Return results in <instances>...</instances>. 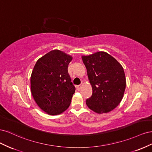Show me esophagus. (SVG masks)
Returning a JSON list of instances; mask_svg holds the SVG:
<instances>
[{
	"mask_svg": "<svg viewBox=\"0 0 152 152\" xmlns=\"http://www.w3.org/2000/svg\"><path fill=\"white\" fill-rule=\"evenodd\" d=\"M82 84H80V85H79V86H77V90H80V89L82 88Z\"/></svg>",
	"mask_w": 152,
	"mask_h": 152,
	"instance_id": "34e87169",
	"label": "esophagus"
}]
</instances>
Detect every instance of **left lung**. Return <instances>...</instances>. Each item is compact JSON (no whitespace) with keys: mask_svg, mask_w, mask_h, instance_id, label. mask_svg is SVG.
I'll return each mask as SVG.
<instances>
[{"mask_svg":"<svg viewBox=\"0 0 152 152\" xmlns=\"http://www.w3.org/2000/svg\"><path fill=\"white\" fill-rule=\"evenodd\" d=\"M93 94L86 104L94 112L108 113L120 104L126 86L124 68L115 58L104 51L82 56Z\"/></svg>","mask_w":152,"mask_h":152,"instance_id":"1","label":"left lung"}]
</instances>
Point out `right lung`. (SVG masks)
<instances>
[{
    "label": "right lung",
    "instance_id": "add662e5",
    "mask_svg": "<svg viewBox=\"0 0 152 152\" xmlns=\"http://www.w3.org/2000/svg\"><path fill=\"white\" fill-rule=\"evenodd\" d=\"M72 56L52 50L36 62L30 77L31 93L41 110L50 115L62 113L70 105L75 88L68 73Z\"/></svg>",
    "mask_w": 152,
    "mask_h": 152
}]
</instances>
